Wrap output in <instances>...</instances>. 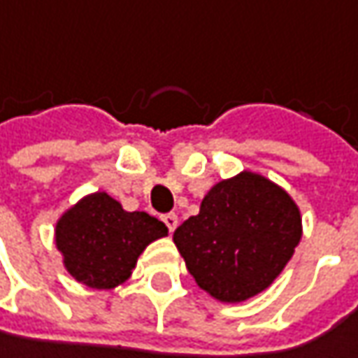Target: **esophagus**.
Instances as JSON below:
<instances>
[{
    "mask_svg": "<svg viewBox=\"0 0 358 358\" xmlns=\"http://www.w3.org/2000/svg\"><path fill=\"white\" fill-rule=\"evenodd\" d=\"M162 220H164V224L168 226V230H170V232H174V230H176V226H178V216H176L174 212H170V214H164Z\"/></svg>",
    "mask_w": 358,
    "mask_h": 358,
    "instance_id": "obj_1",
    "label": "esophagus"
}]
</instances>
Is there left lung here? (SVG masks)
<instances>
[{
  "instance_id": "8db88e82",
  "label": "left lung",
  "mask_w": 358,
  "mask_h": 358,
  "mask_svg": "<svg viewBox=\"0 0 358 358\" xmlns=\"http://www.w3.org/2000/svg\"><path fill=\"white\" fill-rule=\"evenodd\" d=\"M303 236L301 210L268 178L241 172L214 184L200 212L174 232L196 285L222 303H242L274 282Z\"/></svg>"
}]
</instances>
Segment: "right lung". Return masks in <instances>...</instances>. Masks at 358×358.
<instances>
[{
  "mask_svg": "<svg viewBox=\"0 0 358 358\" xmlns=\"http://www.w3.org/2000/svg\"><path fill=\"white\" fill-rule=\"evenodd\" d=\"M168 228L146 212H126L106 192L84 196L55 224L64 266L90 288H114L130 278L138 257Z\"/></svg>",
  "mask_w": 358,
  "mask_h": 358,
  "instance_id": "1",
  "label": "right lung"
}]
</instances>
